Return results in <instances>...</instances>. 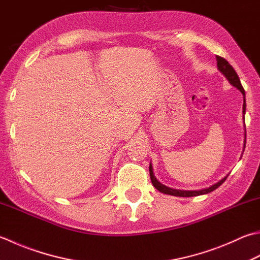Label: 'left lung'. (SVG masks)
Wrapping results in <instances>:
<instances>
[{
	"instance_id": "left-lung-1",
	"label": "left lung",
	"mask_w": 260,
	"mask_h": 260,
	"mask_svg": "<svg viewBox=\"0 0 260 260\" xmlns=\"http://www.w3.org/2000/svg\"><path fill=\"white\" fill-rule=\"evenodd\" d=\"M216 60H217V69L220 72L225 76L228 79L229 82H230L231 85L237 88L240 92L243 94V107H242V114H243V124H245V114H246V94H245V90H243L240 79L237 74V72L235 71V69L232 68L230 65V63L228 62L225 58L220 57V56H216ZM243 146H246V124H245V143H243ZM150 177H151V181L152 185H153L157 190L164 192V194L167 195H172V196H178V197H192V196H198V195H204V194H208L213 190H215L216 188L220 187L223 182L225 181V179L228 178V176H225L224 178H222L220 181H217L216 184L212 185L207 188H203V189L200 190H180V189H174V188L167 187L165 185H162L161 182H159V180L156 179L154 174H153V168H152V165L150 164Z\"/></svg>"
}]
</instances>
